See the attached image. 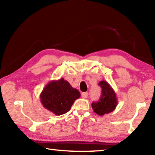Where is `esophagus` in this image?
<instances>
[{"label": "esophagus", "instance_id": "esophagus-1", "mask_svg": "<svg viewBox=\"0 0 155 155\" xmlns=\"http://www.w3.org/2000/svg\"><path fill=\"white\" fill-rule=\"evenodd\" d=\"M81 96L83 97V98H87V96H88V93L87 92H83L81 94Z\"/></svg>", "mask_w": 155, "mask_h": 155}]
</instances>
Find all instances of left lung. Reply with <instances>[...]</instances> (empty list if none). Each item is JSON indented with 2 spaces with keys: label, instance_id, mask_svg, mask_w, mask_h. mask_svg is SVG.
<instances>
[{
  "label": "left lung",
  "instance_id": "8db88e82",
  "mask_svg": "<svg viewBox=\"0 0 155 155\" xmlns=\"http://www.w3.org/2000/svg\"><path fill=\"white\" fill-rule=\"evenodd\" d=\"M98 85L102 89L101 98L96 103L93 102L91 107L96 114L104 115L114 111L117 105V99L114 89L107 81H100Z\"/></svg>",
  "mask_w": 155,
  "mask_h": 155
}]
</instances>
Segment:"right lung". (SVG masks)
I'll return each instance as SVG.
<instances>
[{"label":"right lung","mask_w":155,"mask_h":155,"mask_svg":"<svg viewBox=\"0 0 155 155\" xmlns=\"http://www.w3.org/2000/svg\"><path fill=\"white\" fill-rule=\"evenodd\" d=\"M81 94L73 88L64 78L51 81L40 94V101L44 108L56 115H61L70 111Z\"/></svg>","instance_id":"add662e5"}]
</instances>
